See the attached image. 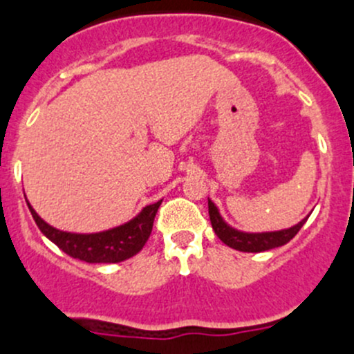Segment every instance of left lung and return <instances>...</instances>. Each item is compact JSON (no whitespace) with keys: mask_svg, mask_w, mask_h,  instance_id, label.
<instances>
[{"mask_svg":"<svg viewBox=\"0 0 354 354\" xmlns=\"http://www.w3.org/2000/svg\"><path fill=\"white\" fill-rule=\"evenodd\" d=\"M209 217L210 224H212L214 233L217 234L223 243L234 250H240V252H248V253H259V252H267V250L277 248V246L286 245L288 241H291L292 238L298 234V231L301 230V226L305 224L306 219H303L301 223H298L296 226L289 227V230L283 231H274V233H241V231L233 230V227L227 226L223 219H221L219 212H217L216 205L209 200Z\"/></svg>","mask_w":354,"mask_h":354,"instance_id":"1","label":"left lung"}]
</instances>
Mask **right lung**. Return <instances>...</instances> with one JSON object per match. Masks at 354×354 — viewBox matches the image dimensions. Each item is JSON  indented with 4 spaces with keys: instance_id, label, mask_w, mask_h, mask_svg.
<instances>
[{
    "instance_id": "obj_1",
    "label": "right lung",
    "mask_w": 354,
    "mask_h": 354,
    "mask_svg": "<svg viewBox=\"0 0 354 354\" xmlns=\"http://www.w3.org/2000/svg\"><path fill=\"white\" fill-rule=\"evenodd\" d=\"M160 202L162 200L145 207L130 223L95 234H75L55 230L37 216L30 203L27 202V205L42 234H46L66 255L88 263H116L130 259L144 248L152 233L154 217Z\"/></svg>"
}]
</instances>
